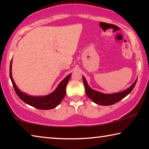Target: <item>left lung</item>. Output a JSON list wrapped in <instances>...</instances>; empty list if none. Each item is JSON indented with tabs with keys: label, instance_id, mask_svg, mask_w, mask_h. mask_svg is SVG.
<instances>
[{
	"label": "left lung",
	"instance_id": "8db88e82",
	"mask_svg": "<svg viewBox=\"0 0 149 149\" xmlns=\"http://www.w3.org/2000/svg\"><path fill=\"white\" fill-rule=\"evenodd\" d=\"M137 79L127 89L122 91L121 92L107 94V93H103L91 89L89 87V85H88L86 79L83 75V81H84L85 86V93H86L87 97L97 104L102 106H109L114 104L115 103L119 102L120 100L123 99V98H125L126 96L129 95L132 92V91L135 87L136 83H137Z\"/></svg>",
	"mask_w": 149,
	"mask_h": 149
}]
</instances>
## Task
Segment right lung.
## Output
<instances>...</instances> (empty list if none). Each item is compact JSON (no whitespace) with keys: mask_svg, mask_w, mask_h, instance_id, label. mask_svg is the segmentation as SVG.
<instances>
[{"mask_svg":"<svg viewBox=\"0 0 149 149\" xmlns=\"http://www.w3.org/2000/svg\"><path fill=\"white\" fill-rule=\"evenodd\" d=\"M12 59L11 60L10 65V77L14 89L17 95L24 102L39 110H50L56 108L62 102L65 95V93H66L65 88H66V85L69 81L72 74L68 75L60 83L56 89L50 94L45 96H31L20 91L15 84L12 76Z\"/></svg>","mask_w":149,"mask_h":149,"instance_id":"1","label":"right lung"}]
</instances>
